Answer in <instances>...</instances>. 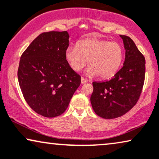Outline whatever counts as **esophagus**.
<instances>
[{
  "label": "esophagus",
  "mask_w": 159,
  "mask_h": 159,
  "mask_svg": "<svg viewBox=\"0 0 159 159\" xmlns=\"http://www.w3.org/2000/svg\"><path fill=\"white\" fill-rule=\"evenodd\" d=\"M81 84H85V83H86V82H87V80H86V78L81 77Z\"/></svg>",
  "instance_id": "34e87169"
}]
</instances>
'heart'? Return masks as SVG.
<instances>
[{"instance_id": "obj_1", "label": "heart", "mask_w": 159, "mask_h": 159, "mask_svg": "<svg viewBox=\"0 0 159 159\" xmlns=\"http://www.w3.org/2000/svg\"><path fill=\"white\" fill-rule=\"evenodd\" d=\"M65 57L73 70H81L88 61L89 66L86 70V75L108 79L119 70L124 59V50L117 42L86 39L78 41L74 47L67 48Z\"/></svg>"}]
</instances>
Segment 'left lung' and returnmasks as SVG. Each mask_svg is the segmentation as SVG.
Returning a JSON list of instances; mask_svg holds the SVG:
<instances>
[{"label":"left lung","mask_w":159,"mask_h":159,"mask_svg":"<svg viewBox=\"0 0 159 159\" xmlns=\"http://www.w3.org/2000/svg\"><path fill=\"white\" fill-rule=\"evenodd\" d=\"M120 37L126 50L124 66L109 81L92 83V108L105 119L120 117L130 111L138 101L145 81V57L129 37Z\"/></svg>","instance_id":"left-lung-1"}]
</instances>
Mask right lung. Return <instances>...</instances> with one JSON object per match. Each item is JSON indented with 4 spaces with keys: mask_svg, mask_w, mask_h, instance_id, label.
<instances>
[{
    "mask_svg": "<svg viewBox=\"0 0 159 159\" xmlns=\"http://www.w3.org/2000/svg\"><path fill=\"white\" fill-rule=\"evenodd\" d=\"M69 46L67 31L43 33L20 58L18 81L30 107L42 116H60L81 84V76L65 60Z\"/></svg>",
    "mask_w": 159,
    "mask_h": 159,
    "instance_id": "right-lung-1",
    "label": "right lung"
}]
</instances>
